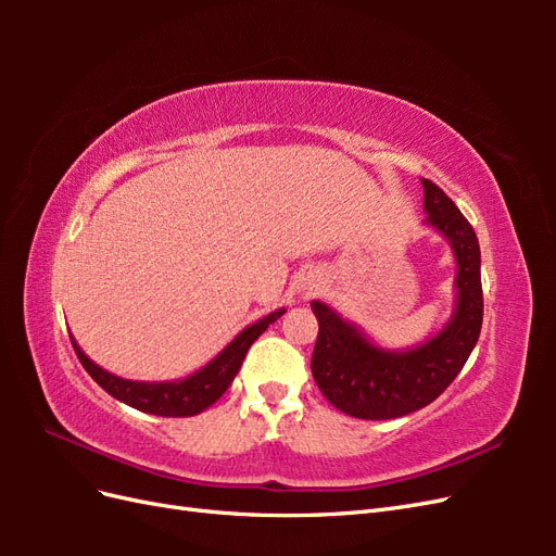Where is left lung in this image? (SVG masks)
I'll list each match as a JSON object with an SVG mask.
<instances>
[{"mask_svg": "<svg viewBox=\"0 0 556 556\" xmlns=\"http://www.w3.org/2000/svg\"><path fill=\"white\" fill-rule=\"evenodd\" d=\"M427 223L452 243L457 257V311L450 325L425 345L387 352L313 301L319 323L313 378L336 408L359 419H394L429 406L457 378L482 327L480 245L473 227L439 185L422 178Z\"/></svg>", "mask_w": 556, "mask_h": 556, "instance_id": "left-lung-1", "label": "left lung"}]
</instances>
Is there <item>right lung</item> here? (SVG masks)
<instances>
[{
	"label": "right lung",
	"mask_w": 556,
	"mask_h": 556,
	"mask_svg": "<svg viewBox=\"0 0 556 556\" xmlns=\"http://www.w3.org/2000/svg\"><path fill=\"white\" fill-rule=\"evenodd\" d=\"M282 313L285 308L274 311L271 315L260 319V323L243 329L211 364H206L201 371L180 382H134V380L117 378L104 371L102 366L90 362L86 357V352L76 345V341H72V345L76 350V357L80 359L83 368L92 376V380L117 401H123L127 406L150 415L192 417L213 406V403L227 392V387L239 374L250 345L255 343L266 331V327L274 325Z\"/></svg>",
	"instance_id": "obj_1"
}]
</instances>
